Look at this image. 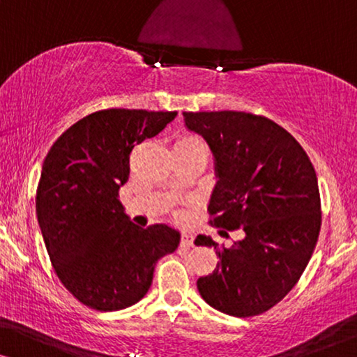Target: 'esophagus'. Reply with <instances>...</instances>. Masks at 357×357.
I'll return each instance as SVG.
<instances>
[{"label": "esophagus", "instance_id": "esophagus-1", "mask_svg": "<svg viewBox=\"0 0 357 357\" xmlns=\"http://www.w3.org/2000/svg\"><path fill=\"white\" fill-rule=\"evenodd\" d=\"M180 247H183V248L193 247V236H190V234H182V238H180Z\"/></svg>", "mask_w": 357, "mask_h": 357}]
</instances>
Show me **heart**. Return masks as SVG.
Here are the masks:
<instances>
[{"instance_id": "heart-1", "label": "heart", "mask_w": 357, "mask_h": 357, "mask_svg": "<svg viewBox=\"0 0 357 357\" xmlns=\"http://www.w3.org/2000/svg\"><path fill=\"white\" fill-rule=\"evenodd\" d=\"M193 141H199V138H197L195 135H183L180 136L177 143H193Z\"/></svg>"}]
</instances>
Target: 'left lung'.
I'll use <instances>...</instances> for the list:
<instances>
[{
	"label": "left lung",
	"instance_id": "left-lung-1",
	"mask_svg": "<svg viewBox=\"0 0 357 357\" xmlns=\"http://www.w3.org/2000/svg\"><path fill=\"white\" fill-rule=\"evenodd\" d=\"M183 121L216 159L209 224L245 232L229 248L197 237L195 245L214 247L219 258L211 275L198 278V291L227 315H260L296 286L319 241L315 169L294 136L263 115L183 112Z\"/></svg>",
	"mask_w": 357,
	"mask_h": 357
}]
</instances>
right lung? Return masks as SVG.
Here are the masks:
<instances>
[{"instance_id": "obj_1", "label": "right lung", "mask_w": 357, "mask_h": 357, "mask_svg": "<svg viewBox=\"0 0 357 357\" xmlns=\"http://www.w3.org/2000/svg\"><path fill=\"white\" fill-rule=\"evenodd\" d=\"M177 112L107 109L71 125L48 151L36 209L61 284L94 310H121L144 297L159 258L178 247L167 224L141 229L123 213L119 190L130 154Z\"/></svg>"}]
</instances>
